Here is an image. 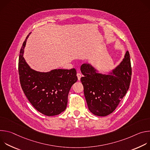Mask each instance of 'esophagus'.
Masks as SVG:
<instances>
[{"label":"esophagus","instance_id":"1","mask_svg":"<svg viewBox=\"0 0 150 150\" xmlns=\"http://www.w3.org/2000/svg\"><path fill=\"white\" fill-rule=\"evenodd\" d=\"M76 76L78 77V79L79 80L81 79V74L80 73H77L76 74Z\"/></svg>","mask_w":150,"mask_h":150}]
</instances>
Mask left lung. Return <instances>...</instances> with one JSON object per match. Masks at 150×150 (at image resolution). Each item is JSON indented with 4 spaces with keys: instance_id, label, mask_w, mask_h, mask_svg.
I'll return each mask as SVG.
<instances>
[{
    "instance_id": "left-lung-1",
    "label": "left lung",
    "mask_w": 150,
    "mask_h": 150,
    "mask_svg": "<svg viewBox=\"0 0 150 150\" xmlns=\"http://www.w3.org/2000/svg\"><path fill=\"white\" fill-rule=\"evenodd\" d=\"M81 71L83 75L81 81L90 112L98 116L112 113L129 88L132 68L129 52H126L123 60L113 71V75L96 73L87 63L82 65Z\"/></svg>"
}]
</instances>
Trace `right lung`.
<instances>
[{
	"instance_id": "right-lung-1",
	"label": "right lung",
	"mask_w": 150,
	"mask_h": 150,
	"mask_svg": "<svg viewBox=\"0 0 150 150\" xmlns=\"http://www.w3.org/2000/svg\"><path fill=\"white\" fill-rule=\"evenodd\" d=\"M28 35L21 47L19 57L21 88L37 110L48 116L57 115L67 108L69 92L78 80L76 71L74 68L54 69L42 73L31 69L23 56Z\"/></svg>"
}]
</instances>
